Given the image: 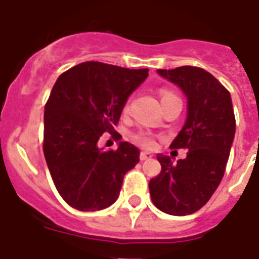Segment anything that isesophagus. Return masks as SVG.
<instances>
[{
  "label": "esophagus",
  "mask_w": 259,
  "mask_h": 259,
  "mask_svg": "<svg viewBox=\"0 0 259 259\" xmlns=\"http://www.w3.org/2000/svg\"><path fill=\"white\" fill-rule=\"evenodd\" d=\"M150 158H153V155H151V154L146 153V151H141V154H140L141 160H146V159H150Z\"/></svg>",
  "instance_id": "obj_1"
}]
</instances>
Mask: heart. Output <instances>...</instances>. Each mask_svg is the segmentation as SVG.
Returning <instances> with one entry per match:
<instances>
[{"instance_id": "1", "label": "heart", "mask_w": 259, "mask_h": 259, "mask_svg": "<svg viewBox=\"0 0 259 259\" xmlns=\"http://www.w3.org/2000/svg\"><path fill=\"white\" fill-rule=\"evenodd\" d=\"M170 95H174L172 92H168V91H163L162 93H160V97H166V96H170ZM127 109V106H125V110ZM133 141L137 143V145H140V146L142 147H146V149H153L154 146H155V137L153 136L151 133H149V132H143V130H141V132H138V133L133 134Z\"/></svg>"}]
</instances>
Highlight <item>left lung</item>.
Listing matches in <instances>:
<instances>
[{
  "label": "left lung",
  "instance_id": "left-lung-1",
  "mask_svg": "<svg viewBox=\"0 0 259 259\" xmlns=\"http://www.w3.org/2000/svg\"><path fill=\"white\" fill-rule=\"evenodd\" d=\"M158 73L188 100L187 121L170 146L188 153L177 164L158 155L162 170L150 180V196L164 213L186 216L205 205L223 179L236 133L233 105L229 91L205 69L183 66Z\"/></svg>",
  "mask_w": 259,
  "mask_h": 259
}]
</instances>
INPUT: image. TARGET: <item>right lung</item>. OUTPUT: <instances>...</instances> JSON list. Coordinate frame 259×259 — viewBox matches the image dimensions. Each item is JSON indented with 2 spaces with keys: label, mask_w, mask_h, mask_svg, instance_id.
Wrapping results in <instances>:
<instances>
[{
  "label": "right lung",
  "mask_w": 259,
  "mask_h": 259,
  "mask_svg": "<svg viewBox=\"0 0 259 259\" xmlns=\"http://www.w3.org/2000/svg\"><path fill=\"white\" fill-rule=\"evenodd\" d=\"M100 62L80 63L58 77L45 106L43 153L56 190L68 205L100 210L117 200L125 174L140 162V150L119 142L117 150L97 147L114 130L126 100L149 76Z\"/></svg>",
  "instance_id": "1"
}]
</instances>
